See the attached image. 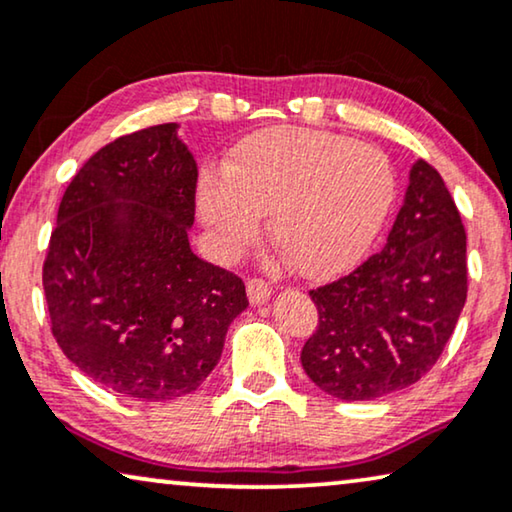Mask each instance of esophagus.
<instances>
[{
    "label": "esophagus",
    "instance_id": "obj_1",
    "mask_svg": "<svg viewBox=\"0 0 512 512\" xmlns=\"http://www.w3.org/2000/svg\"><path fill=\"white\" fill-rule=\"evenodd\" d=\"M246 290H248L250 304L253 306H262L271 297V287H269V283H264L262 278H250Z\"/></svg>",
    "mask_w": 512,
    "mask_h": 512
}]
</instances>
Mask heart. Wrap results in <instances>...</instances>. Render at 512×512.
Instances as JSON below:
<instances>
[{"mask_svg":"<svg viewBox=\"0 0 512 512\" xmlns=\"http://www.w3.org/2000/svg\"><path fill=\"white\" fill-rule=\"evenodd\" d=\"M397 176L373 146L311 127H271L243 139L225 174L204 171L197 211L220 255L241 253L269 213L273 241L306 278L350 271L383 232Z\"/></svg>","mask_w":512,"mask_h":512,"instance_id":"obj_1","label":"heart"}]
</instances>
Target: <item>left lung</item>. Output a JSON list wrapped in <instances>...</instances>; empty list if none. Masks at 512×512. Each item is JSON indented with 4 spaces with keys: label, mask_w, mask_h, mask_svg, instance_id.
I'll list each match as a JSON object with an SVG mask.
<instances>
[{
    "label": "left lung",
    "mask_w": 512,
    "mask_h": 512,
    "mask_svg": "<svg viewBox=\"0 0 512 512\" xmlns=\"http://www.w3.org/2000/svg\"><path fill=\"white\" fill-rule=\"evenodd\" d=\"M466 290L462 218L441 174L417 160L385 248L311 292L320 325L301 350V366L343 401L399 392L441 357Z\"/></svg>",
    "instance_id": "1"
}]
</instances>
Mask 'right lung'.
<instances>
[{
	"label": "right lung",
	"mask_w": 512,
	"mask_h": 512,
	"mask_svg": "<svg viewBox=\"0 0 512 512\" xmlns=\"http://www.w3.org/2000/svg\"><path fill=\"white\" fill-rule=\"evenodd\" d=\"M197 162L176 122L97 150L64 192L43 264L53 336L97 385L136 401L197 390L248 308L239 276L192 253Z\"/></svg>",
	"instance_id": "add662e5"
}]
</instances>
